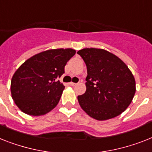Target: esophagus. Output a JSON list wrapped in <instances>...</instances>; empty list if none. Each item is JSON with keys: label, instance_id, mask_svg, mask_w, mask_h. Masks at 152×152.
<instances>
[{"label": "esophagus", "instance_id": "obj_1", "mask_svg": "<svg viewBox=\"0 0 152 152\" xmlns=\"http://www.w3.org/2000/svg\"><path fill=\"white\" fill-rule=\"evenodd\" d=\"M70 85H71V86H72V87H73V86H76V84H77V83H73V82H71L69 83Z\"/></svg>", "mask_w": 152, "mask_h": 152}]
</instances>
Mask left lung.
<instances>
[{
	"mask_svg": "<svg viewBox=\"0 0 152 152\" xmlns=\"http://www.w3.org/2000/svg\"><path fill=\"white\" fill-rule=\"evenodd\" d=\"M87 65V90L78 96L80 107L97 120L118 116L130 104L136 92L131 71L108 50L84 48L77 52Z\"/></svg>",
	"mask_w": 152,
	"mask_h": 152,
	"instance_id": "obj_1",
	"label": "left lung"
}]
</instances>
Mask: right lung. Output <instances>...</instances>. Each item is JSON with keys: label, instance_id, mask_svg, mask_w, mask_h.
<instances>
[{"label": "right lung", "instance_id": "right-lung-1", "mask_svg": "<svg viewBox=\"0 0 152 152\" xmlns=\"http://www.w3.org/2000/svg\"><path fill=\"white\" fill-rule=\"evenodd\" d=\"M76 54L71 48L48 50L27 59L11 82L12 99L24 113L45 115L55 108L65 86L57 78L65 73L68 61Z\"/></svg>", "mask_w": 152, "mask_h": 152}]
</instances>
